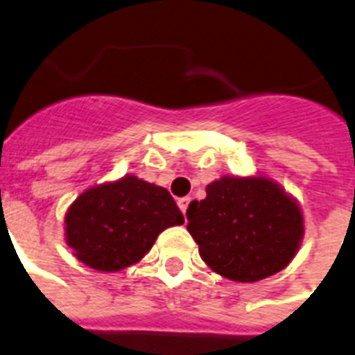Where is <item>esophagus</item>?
Returning <instances> with one entry per match:
<instances>
[{
	"label": "esophagus",
	"mask_w": 355,
	"mask_h": 355,
	"mask_svg": "<svg viewBox=\"0 0 355 355\" xmlns=\"http://www.w3.org/2000/svg\"><path fill=\"white\" fill-rule=\"evenodd\" d=\"M178 205H180V209L183 211V214H187V209H189V205H191V198H189V196L180 198V200H178Z\"/></svg>",
	"instance_id": "34e87169"
}]
</instances>
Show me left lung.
Segmentation results:
<instances>
[{"label":"left lung","mask_w":355,"mask_h":355,"mask_svg":"<svg viewBox=\"0 0 355 355\" xmlns=\"http://www.w3.org/2000/svg\"><path fill=\"white\" fill-rule=\"evenodd\" d=\"M189 232L212 271L238 282L279 273L302 240V212L266 178H222L187 209Z\"/></svg>","instance_id":"obj_1"}]
</instances>
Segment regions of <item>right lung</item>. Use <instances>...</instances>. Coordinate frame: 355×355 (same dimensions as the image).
<instances>
[{
    "label": "right lung",
    "instance_id": "right-lung-1",
    "mask_svg": "<svg viewBox=\"0 0 355 355\" xmlns=\"http://www.w3.org/2000/svg\"><path fill=\"white\" fill-rule=\"evenodd\" d=\"M183 222L166 189L126 175L76 198L65 216V238L86 266L121 271L148 253L166 227Z\"/></svg>",
    "mask_w": 355,
    "mask_h": 355
}]
</instances>
